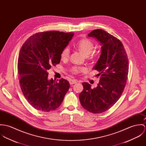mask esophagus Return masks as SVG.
I'll return each instance as SVG.
<instances>
[{
    "mask_svg": "<svg viewBox=\"0 0 146 146\" xmlns=\"http://www.w3.org/2000/svg\"><path fill=\"white\" fill-rule=\"evenodd\" d=\"M77 82H78V81H77V80H70L69 81V83H70V84H73L76 83Z\"/></svg>",
    "mask_w": 146,
    "mask_h": 146,
    "instance_id": "obj_1",
    "label": "esophagus"
}]
</instances>
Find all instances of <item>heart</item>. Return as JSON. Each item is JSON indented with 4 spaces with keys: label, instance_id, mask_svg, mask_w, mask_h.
<instances>
[{
    "label": "heart",
    "instance_id": "b5f03b06",
    "mask_svg": "<svg viewBox=\"0 0 146 146\" xmlns=\"http://www.w3.org/2000/svg\"><path fill=\"white\" fill-rule=\"evenodd\" d=\"M77 46L78 49L81 50L86 56H88L91 54L93 50L94 49V42L88 38H83L80 40L77 43ZM70 54V49L69 47H65L63 49L60 54L61 59L62 60L67 59ZM86 70V68L84 67H81L78 66H74L71 69V72L73 73L77 74L81 72L84 71Z\"/></svg>",
    "mask_w": 146,
    "mask_h": 146
}]
</instances>
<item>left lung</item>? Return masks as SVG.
Segmentation results:
<instances>
[{
	"mask_svg": "<svg viewBox=\"0 0 146 146\" xmlns=\"http://www.w3.org/2000/svg\"><path fill=\"white\" fill-rule=\"evenodd\" d=\"M96 38L101 45V53L93 68L100 76L97 87L83 82V90L79 95L81 104L92 113H104L117 101L128 78V59L121 42L110 33L97 29L88 35Z\"/></svg>",
	"mask_w": 146,
	"mask_h": 146,
	"instance_id": "obj_1",
	"label": "left lung"
}]
</instances>
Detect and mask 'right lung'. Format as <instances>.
Returning a JSON list of instances; mask_svg holds the SVG:
<instances>
[{
    "label": "right lung",
    "instance_id": "obj_1",
    "mask_svg": "<svg viewBox=\"0 0 146 146\" xmlns=\"http://www.w3.org/2000/svg\"><path fill=\"white\" fill-rule=\"evenodd\" d=\"M73 36V33L56 31L36 33L21 47L18 59L21 88L37 110L49 112L56 109L69 90L68 81L49 80L47 70L59 64L60 54Z\"/></svg>",
    "mask_w": 146,
    "mask_h": 146
}]
</instances>
